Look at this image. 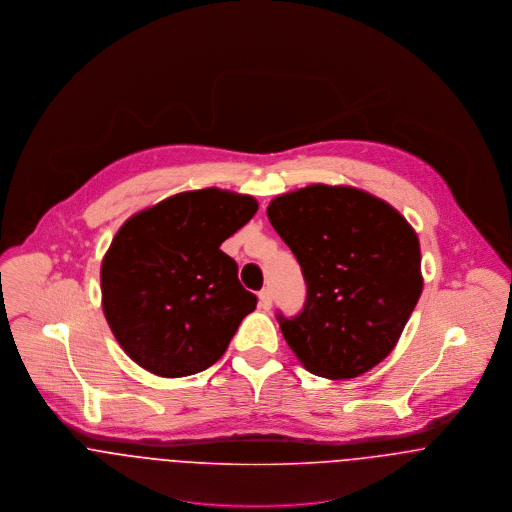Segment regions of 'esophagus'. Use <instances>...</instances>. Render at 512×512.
I'll use <instances>...</instances> for the list:
<instances>
[{
	"instance_id": "1",
	"label": "esophagus",
	"mask_w": 512,
	"mask_h": 512,
	"mask_svg": "<svg viewBox=\"0 0 512 512\" xmlns=\"http://www.w3.org/2000/svg\"><path fill=\"white\" fill-rule=\"evenodd\" d=\"M259 306H261L263 310H271V306H273V294H271V290H261V292H259Z\"/></svg>"
}]
</instances>
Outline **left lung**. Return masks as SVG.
<instances>
[{
	"mask_svg": "<svg viewBox=\"0 0 512 512\" xmlns=\"http://www.w3.org/2000/svg\"><path fill=\"white\" fill-rule=\"evenodd\" d=\"M267 216L308 286L298 316H277L284 340L314 375L367 373L395 349L422 294L416 231L353 186L298 188L277 196Z\"/></svg>",
	"mask_w": 512,
	"mask_h": 512,
	"instance_id": "8db88e82",
	"label": "left lung"
}]
</instances>
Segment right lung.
I'll return each instance as SVG.
<instances>
[{
	"mask_svg": "<svg viewBox=\"0 0 512 512\" xmlns=\"http://www.w3.org/2000/svg\"><path fill=\"white\" fill-rule=\"evenodd\" d=\"M253 196L180 192L137 212L102 261V308L121 349L159 377L214 365L257 296L220 245L257 212Z\"/></svg>",
	"mask_w": 512,
	"mask_h": 512,
	"instance_id": "add662e5",
	"label": "right lung"
}]
</instances>
